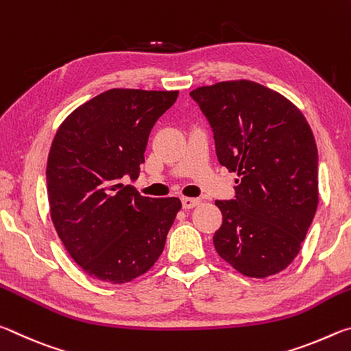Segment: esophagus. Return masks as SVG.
<instances>
[{"label":"esophagus","instance_id":"1","mask_svg":"<svg viewBox=\"0 0 351 351\" xmlns=\"http://www.w3.org/2000/svg\"><path fill=\"white\" fill-rule=\"evenodd\" d=\"M181 201H182L184 209H193L195 206H198L201 203L198 198H189V197H184Z\"/></svg>","mask_w":351,"mask_h":351}]
</instances>
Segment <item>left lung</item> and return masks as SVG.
<instances>
[{
	"mask_svg": "<svg viewBox=\"0 0 351 351\" xmlns=\"http://www.w3.org/2000/svg\"><path fill=\"white\" fill-rule=\"evenodd\" d=\"M209 121L218 162L235 171V199L215 201L219 257L265 278L299 254L319 203L317 147L305 116L280 93L251 80L190 93Z\"/></svg>",
	"mask_w": 351,
	"mask_h": 351,
	"instance_id": "left-lung-1",
	"label": "left lung"
}]
</instances>
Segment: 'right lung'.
Here are the masks:
<instances>
[{"label": "right lung", "mask_w": 351, "mask_h": 351, "mask_svg": "<svg viewBox=\"0 0 351 351\" xmlns=\"http://www.w3.org/2000/svg\"><path fill=\"white\" fill-rule=\"evenodd\" d=\"M180 91L114 88L64 119L47 156L49 212L77 265L102 282H132L156 263L180 198L142 197L136 180L154 122Z\"/></svg>", "instance_id": "add662e5"}]
</instances>
